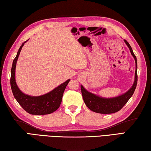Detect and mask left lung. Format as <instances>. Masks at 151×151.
<instances>
[{
    "label": "left lung",
    "mask_w": 151,
    "mask_h": 151,
    "mask_svg": "<svg viewBox=\"0 0 151 151\" xmlns=\"http://www.w3.org/2000/svg\"><path fill=\"white\" fill-rule=\"evenodd\" d=\"M129 48L130 53L135 60V74L134 81L132 87L127 92L116 97L103 98L100 96L96 95L92 92H88L82 85H81V91L82 93L83 101L89 109L93 112L100 114H112L118 112L124 106L129 99L132 97L137 84V60L135 55L133 53L132 47L127 41L124 40Z\"/></svg>",
    "instance_id": "left-lung-1"
}]
</instances>
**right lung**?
<instances>
[{
  "instance_id": "right-lung-1",
  "label": "right lung",
  "mask_w": 151,
  "mask_h": 151,
  "mask_svg": "<svg viewBox=\"0 0 151 151\" xmlns=\"http://www.w3.org/2000/svg\"><path fill=\"white\" fill-rule=\"evenodd\" d=\"M27 41H24L20 47L15 58L13 61L11 76V87L12 92L16 100L21 106V107L29 114L33 115L49 114L55 112L59 108L62 100L64 90L70 80L69 79L65 82L54 88L51 92L41 96H29L25 94L21 91L16 83V65L22 47Z\"/></svg>"
}]
</instances>
